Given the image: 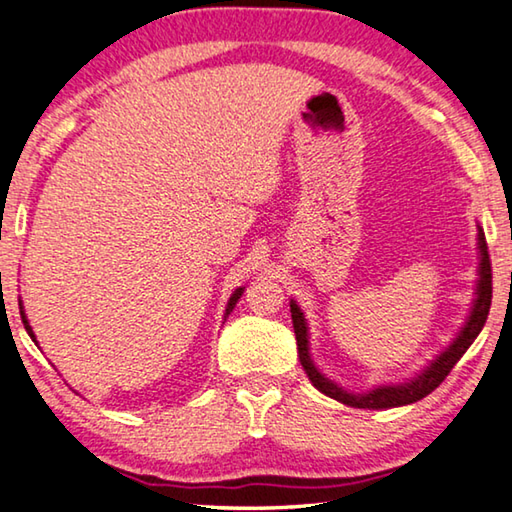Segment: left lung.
Segmentation results:
<instances>
[{
  "mask_svg": "<svg viewBox=\"0 0 512 512\" xmlns=\"http://www.w3.org/2000/svg\"><path fill=\"white\" fill-rule=\"evenodd\" d=\"M479 249H481V270H479L481 279H479V288H476V301H474L472 315H469L465 329L460 331V335L454 340V345H451L445 354L435 358L415 381L404 383V385H383V388H376L372 392H367V395H354V392H347L338 388L335 383H331L326 376L317 372L311 356H308V329L304 322V313L299 311L295 301H290L292 326H295V335H297L301 367H304L308 379H311L315 388L324 392L326 397L354 408H395V406L415 404V401L431 395V392L447 379L449 372L454 370V365L463 358L469 345L476 340V335L481 333L485 320H488L490 304H492V265H490V254H488V242H485V233L481 229H479Z\"/></svg>",
  "mask_w": 512,
  "mask_h": 512,
  "instance_id": "1",
  "label": "left lung"
}]
</instances>
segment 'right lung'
Segmentation results:
<instances>
[{"label":"right lung","mask_w":512,"mask_h":512,"mask_svg":"<svg viewBox=\"0 0 512 512\" xmlns=\"http://www.w3.org/2000/svg\"><path fill=\"white\" fill-rule=\"evenodd\" d=\"M242 290H245V288H238L236 292H233V295H231V299H229V306H226V315H229L231 311H233V306H236L238 304V299H240V295H242ZM22 308V306H20ZM20 315H22V322H24V329H27L29 331V335H31V338L33 340H36V335H33V331H31V326H29V320H27V317H24V311H20Z\"/></svg>","instance_id":"add662e5"}]
</instances>
